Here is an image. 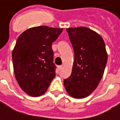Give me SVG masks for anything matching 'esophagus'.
I'll list each match as a JSON object with an SVG mask.
<instances>
[{"mask_svg": "<svg viewBox=\"0 0 120 120\" xmlns=\"http://www.w3.org/2000/svg\"><path fill=\"white\" fill-rule=\"evenodd\" d=\"M61 69H62V65H59V66H58V69H59V71H61Z\"/></svg>", "mask_w": 120, "mask_h": 120, "instance_id": "esophagus-1", "label": "esophagus"}]
</instances>
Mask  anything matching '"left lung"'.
<instances>
[{"label":"left lung","instance_id":"left-lung-1","mask_svg":"<svg viewBox=\"0 0 120 120\" xmlns=\"http://www.w3.org/2000/svg\"><path fill=\"white\" fill-rule=\"evenodd\" d=\"M67 31L74 51L71 75L64 79L67 92L81 99L94 91L101 79L108 61L103 38L90 29L80 26L68 28Z\"/></svg>","mask_w":120,"mask_h":120}]
</instances>
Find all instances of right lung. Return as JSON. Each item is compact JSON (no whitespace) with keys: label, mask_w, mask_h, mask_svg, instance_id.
<instances>
[{"label":"right lung","mask_w":120,"mask_h":120,"mask_svg":"<svg viewBox=\"0 0 120 120\" xmlns=\"http://www.w3.org/2000/svg\"><path fill=\"white\" fill-rule=\"evenodd\" d=\"M63 30L35 26L24 31L16 41L12 54L15 75L21 89L30 96L45 94L55 77L52 43Z\"/></svg>","instance_id":"obj_1"}]
</instances>
